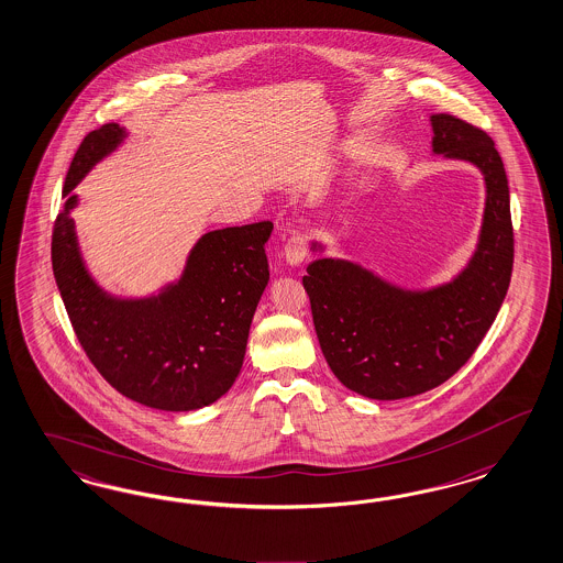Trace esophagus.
<instances>
[{
  "label": "esophagus",
  "instance_id": "1",
  "mask_svg": "<svg viewBox=\"0 0 563 563\" xmlns=\"http://www.w3.org/2000/svg\"><path fill=\"white\" fill-rule=\"evenodd\" d=\"M308 255V239L305 234H296L291 236L286 246H284V257L288 261L289 265H300Z\"/></svg>",
  "mask_w": 563,
  "mask_h": 563
}]
</instances>
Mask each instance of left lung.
I'll return each instance as SVG.
<instances>
[{
    "label": "left lung",
    "mask_w": 563,
    "mask_h": 563,
    "mask_svg": "<svg viewBox=\"0 0 563 563\" xmlns=\"http://www.w3.org/2000/svg\"><path fill=\"white\" fill-rule=\"evenodd\" d=\"M432 150L485 180L479 242L465 269L432 289H405L345 258H317L302 277L333 374L362 397L395 401L446 383L477 350L510 286L515 232L494 140L452 114H432ZM312 251H322L312 242Z\"/></svg>",
    "instance_id": "1"
}]
</instances>
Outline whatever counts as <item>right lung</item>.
Returning a JSON list of instances; mask_svg holds the SVG:
<instances>
[{
    "mask_svg": "<svg viewBox=\"0 0 563 563\" xmlns=\"http://www.w3.org/2000/svg\"><path fill=\"white\" fill-rule=\"evenodd\" d=\"M128 137L117 123L90 131L65 177L51 261L76 338L109 385L162 411H194L234 385L249 329L269 282L265 242L274 224L232 225L203 234L185 272L156 296L117 298L98 286L81 258L69 211L90 168Z\"/></svg>",
    "mask_w": 563,
    "mask_h": 563,
    "instance_id": "add662e5",
    "label": "right lung"
}]
</instances>
